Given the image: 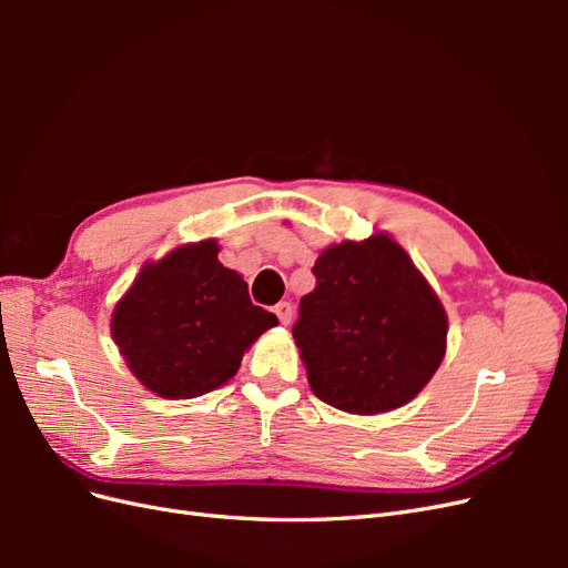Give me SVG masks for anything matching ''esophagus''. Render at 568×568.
I'll list each match as a JSON object with an SVG mask.
<instances>
[{"label":"esophagus","instance_id":"1","mask_svg":"<svg viewBox=\"0 0 568 568\" xmlns=\"http://www.w3.org/2000/svg\"><path fill=\"white\" fill-rule=\"evenodd\" d=\"M274 313H277L282 324H291V317H294V305H291L288 301H282L274 305Z\"/></svg>","mask_w":568,"mask_h":568}]
</instances>
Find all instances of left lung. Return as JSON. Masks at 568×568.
<instances>
[{
  "instance_id": "8db88e82",
  "label": "left lung",
  "mask_w": 568,
  "mask_h": 568,
  "mask_svg": "<svg viewBox=\"0 0 568 568\" xmlns=\"http://www.w3.org/2000/svg\"><path fill=\"white\" fill-rule=\"evenodd\" d=\"M301 298L294 338L313 393L351 415L409 403L445 355L448 317L388 234L324 248Z\"/></svg>"
}]
</instances>
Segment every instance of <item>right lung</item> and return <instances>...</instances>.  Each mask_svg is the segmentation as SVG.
Returning <instances> with one entry per match:
<instances>
[{"mask_svg":"<svg viewBox=\"0 0 568 568\" xmlns=\"http://www.w3.org/2000/svg\"><path fill=\"white\" fill-rule=\"evenodd\" d=\"M205 239L146 263L118 301L111 334L130 372L161 398H199L225 384L280 320L251 303L242 274Z\"/></svg>","mask_w":568,"mask_h":568,"instance_id":"add662e5","label":"right lung"}]
</instances>
